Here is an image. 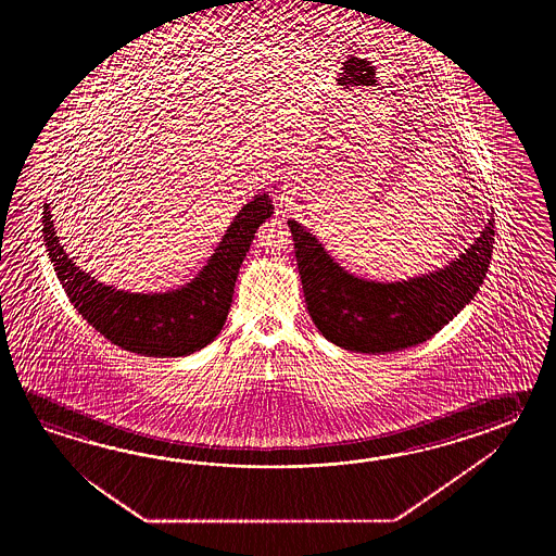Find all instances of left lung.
Masks as SVG:
<instances>
[{"mask_svg": "<svg viewBox=\"0 0 556 556\" xmlns=\"http://www.w3.org/2000/svg\"><path fill=\"white\" fill-rule=\"evenodd\" d=\"M307 312L321 336L350 352L388 354L424 343L467 306L489 270L495 220L445 268L403 282L345 273L304 226L288 220Z\"/></svg>", "mask_w": 556, "mask_h": 556, "instance_id": "8db88e82", "label": "left lung"}]
</instances>
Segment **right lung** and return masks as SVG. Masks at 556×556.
<instances>
[{
  "label": "right lung",
  "mask_w": 556,
  "mask_h": 556,
  "mask_svg": "<svg viewBox=\"0 0 556 556\" xmlns=\"http://www.w3.org/2000/svg\"><path fill=\"white\" fill-rule=\"evenodd\" d=\"M273 211L268 194H258L228 226L202 273L185 288L165 294H129L79 270L63 252L49 204L43 206V235L65 294L94 330L132 354L178 357L199 352L223 330L240 264Z\"/></svg>",
  "instance_id": "1"
}]
</instances>
